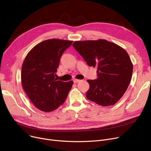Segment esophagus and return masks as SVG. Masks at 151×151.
Masks as SVG:
<instances>
[{
  "instance_id": "1",
  "label": "esophagus",
  "mask_w": 151,
  "mask_h": 151,
  "mask_svg": "<svg viewBox=\"0 0 151 151\" xmlns=\"http://www.w3.org/2000/svg\"><path fill=\"white\" fill-rule=\"evenodd\" d=\"M81 80H78V79H75V80H73V82L75 83H78V82H79V81H80Z\"/></svg>"
}]
</instances>
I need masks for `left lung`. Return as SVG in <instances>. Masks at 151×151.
Returning a JSON list of instances; mask_svg holds the SVG:
<instances>
[{"label":"left lung","mask_w":151,"mask_h":151,"mask_svg":"<svg viewBox=\"0 0 151 151\" xmlns=\"http://www.w3.org/2000/svg\"><path fill=\"white\" fill-rule=\"evenodd\" d=\"M73 46L89 67L97 68V80H88V100L108 106L119 100L131 81L133 63L122 47L106 40L76 41Z\"/></svg>","instance_id":"obj_1"}]
</instances>
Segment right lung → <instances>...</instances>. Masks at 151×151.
Here are the masks:
<instances>
[{
    "mask_svg": "<svg viewBox=\"0 0 151 151\" xmlns=\"http://www.w3.org/2000/svg\"><path fill=\"white\" fill-rule=\"evenodd\" d=\"M73 41L49 39L35 45L21 68L24 91L34 105L44 112L58 109L65 101L73 84L55 78L62 55Z\"/></svg>",
    "mask_w": 151,
    "mask_h": 151,
    "instance_id": "add662e5",
    "label": "right lung"
}]
</instances>
